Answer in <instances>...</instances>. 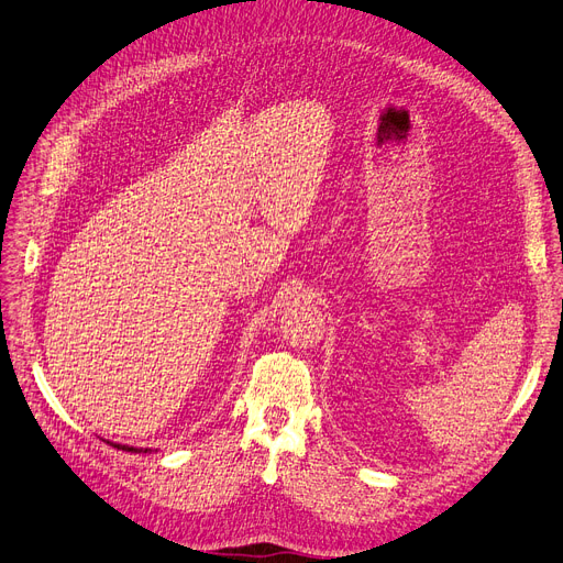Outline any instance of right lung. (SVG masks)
Returning a JSON list of instances; mask_svg holds the SVG:
<instances>
[{
  "label": "right lung",
  "mask_w": 563,
  "mask_h": 563,
  "mask_svg": "<svg viewBox=\"0 0 563 563\" xmlns=\"http://www.w3.org/2000/svg\"><path fill=\"white\" fill-rule=\"evenodd\" d=\"M109 442V440H107ZM113 445V442H111ZM113 448H118V450H123V452H141V450H136V448H128V445H113ZM147 452V450H145Z\"/></svg>",
  "instance_id": "1"
}]
</instances>
